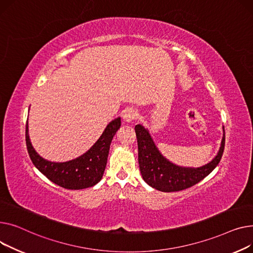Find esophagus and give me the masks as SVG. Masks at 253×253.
Returning <instances> with one entry per match:
<instances>
[{
  "mask_svg": "<svg viewBox=\"0 0 253 253\" xmlns=\"http://www.w3.org/2000/svg\"><path fill=\"white\" fill-rule=\"evenodd\" d=\"M137 116H138L137 110H135L133 108H126L123 114V118L126 123L132 122L133 120H136Z\"/></svg>",
  "mask_w": 253,
  "mask_h": 253,
  "instance_id": "34e87169",
  "label": "esophagus"
}]
</instances>
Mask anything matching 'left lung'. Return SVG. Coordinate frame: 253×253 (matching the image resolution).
<instances>
[{
    "mask_svg": "<svg viewBox=\"0 0 253 253\" xmlns=\"http://www.w3.org/2000/svg\"><path fill=\"white\" fill-rule=\"evenodd\" d=\"M138 141V160L143 180L161 192H175L192 187L209 175L218 165L225 149V128L215 157L199 168L176 166L158 150L149 130L142 125L135 126Z\"/></svg>",
    "mask_w": 253,
    "mask_h": 253,
    "instance_id": "obj_1",
    "label": "left lung"
}]
</instances>
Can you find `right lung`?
<instances>
[{
    "label": "right lung",
    "instance_id": "add662e5",
    "mask_svg": "<svg viewBox=\"0 0 253 253\" xmlns=\"http://www.w3.org/2000/svg\"><path fill=\"white\" fill-rule=\"evenodd\" d=\"M122 125L121 117L114 118L102 132L97 142L81 156L64 161L55 162L42 158L32 145L26 123L25 140L27 151L34 166L48 179L69 190H81L98 184L105 170L111 141Z\"/></svg>",
    "mask_w": 253,
    "mask_h": 253
}]
</instances>
